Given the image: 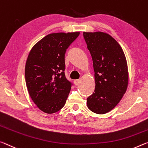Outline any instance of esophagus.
<instances>
[{"mask_svg": "<svg viewBox=\"0 0 148 148\" xmlns=\"http://www.w3.org/2000/svg\"><path fill=\"white\" fill-rule=\"evenodd\" d=\"M74 83L75 85H79V84H80V80L79 79H76V80H74Z\"/></svg>", "mask_w": 148, "mask_h": 148, "instance_id": "esophagus-1", "label": "esophagus"}]
</instances>
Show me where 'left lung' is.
<instances>
[{"label":"left lung","mask_w":148,"mask_h":148,"mask_svg":"<svg viewBox=\"0 0 148 148\" xmlns=\"http://www.w3.org/2000/svg\"><path fill=\"white\" fill-rule=\"evenodd\" d=\"M93 62L95 90L86 101L88 108L97 114L112 110L126 92L129 71L119 44L103 32H83Z\"/></svg>","instance_id":"1"}]
</instances>
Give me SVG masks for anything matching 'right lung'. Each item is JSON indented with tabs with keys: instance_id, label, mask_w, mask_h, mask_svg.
Here are the masks:
<instances>
[{
	"instance_id": "1",
	"label": "right lung",
	"mask_w": 148,
	"mask_h": 148,
	"mask_svg": "<svg viewBox=\"0 0 148 148\" xmlns=\"http://www.w3.org/2000/svg\"><path fill=\"white\" fill-rule=\"evenodd\" d=\"M79 34H49L36 43L28 55L26 86L33 102L43 112H57L66 102L71 83L65 76V54Z\"/></svg>"
}]
</instances>
